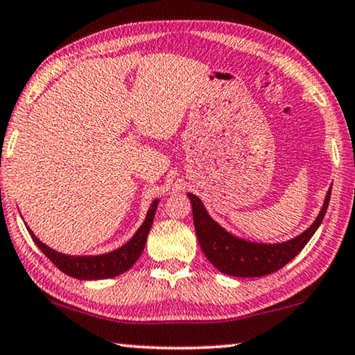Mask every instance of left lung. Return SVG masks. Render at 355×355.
<instances>
[{
  "instance_id": "left-lung-1",
  "label": "left lung",
  "mask_w": 355,
  "mask_h": 355,
  "mask_svg": "<svg viewBox=\"0 0 355 355\" xmlns=\"http://www.w3.org/2000/svg\"><path fill=\"white\" fill-rule=\"evenodd\" d=\"M330 194L331 188L325 196L322 210L319 211L316 221L305 232L300 234L299 237L284 241V243L275 245L252 243V241L234 237L208 216L199 198H196L194 194H188V198L193 204V219L199 245L208 261L219 272L230 275V277L257 278L278 272L305 248L309 239L322 223L330 202Z\"/></svg>"
}]
</instances>
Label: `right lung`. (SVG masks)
<instances>
[{"instance_id":"obj_1","label":"right lung","mask_w":355,"mask_h":355,"mask_svg":"<svg viewBox=\"0 0 355 355\" xmlns=\"http://www.w3.org/2000/svg\"><path fill=\"white\" fill-rule=\"evenodd\" d=\"M157 202L159 200L156 199L153 204H151L150 210L147 213V218H145L144 224L139 227L137 232L134 234V237L129 240L126 245H123L121 248H118L112 252H107V254L78 256V257L61 254V252L53 251L52 248H49L47 245H44L42 241L31 232L30 227H28V232H30L33 241L37 245V248L41 250L44 254L50 259V261H52L53 266L56 268H60L63 273L69 275V277L77 278V279L114 278L131 268L134 263H136L139 256L142 254L145 243H147V237L151 229V224H153Z\"/></svg>"}]
</instances>
